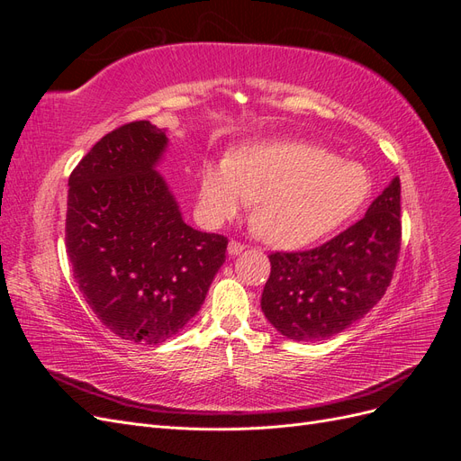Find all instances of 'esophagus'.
Wrapping results in <instances>:
<instances>
[{"label": "esophagus", "instance_id": "esophagus-1", "mask_svg": "<svg viewBox=\"0 0 461 461\" xmlns=\"http://www.w3.org/2000/svg\"><path fill=\"white\" fill-rule=\"evenodd\" d=\"M227 249H229V256H239V254H242V252H244L246 246H244V244H240V242H236V240H230Z\"/></svg>", "mask_w": 461, "mask_h": 461}]
</instances>
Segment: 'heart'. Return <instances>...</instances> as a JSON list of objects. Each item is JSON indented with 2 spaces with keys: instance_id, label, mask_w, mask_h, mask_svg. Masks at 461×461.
I'll use <instances>...</instances> for the list:
<instances>
[{
  "instance_id": "b5f03b06",
  "label": "heart",
  "mask_w": 461,
  "mask_h": 461,
  "mask_svg": "<svg viewBox=\"0 0 461 461\" xmlns=\"http://www.w3.org/2000/svg\"><path fill=\"white\" fill-rule=\"evenodd\" d=\"M361 163L300 140L240 148L234 158L207 163L200 175V212L209 225L239 217L256 202L254 227L269 246H310L352 219L371 196Z\"/></svg>"
}]
</instances>
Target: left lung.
Segmentation results:
<instances>
[{"label":"left lung","mask_w":461,"mask_h":461,"mask_svg":"<svg viewBox=\"0 0 461 461\" xmlns=\"http://www.w3.org/2000/svg\"><path fill=\"white\" fill-rule=\"evenodd\" d=\"M400 178L373 200L366 217L308 252L269 256L261 312L283 337H334L383 298L400 254Z\"/></svg>","instance_id":"1"}]
</instances>
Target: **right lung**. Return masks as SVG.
Segmentation results:
<instances>
[{"label": "right lung", "instance_id": "obj_1", "mask_svg": "<svg viewBox=\"0 0 461 461\" xmlns=\"http://www.w3.org/2000/svg\"><path fill=\"white\" fill-rule=\"evenodd\" d=\"M169 144L149 121L105 134L68 176L65 246L82 296L117 337L161 344L196 315L229 240L186 225L156 171Z\"/></svg>", "mask_w": 461, "mask_h": 461}]
</instances>
